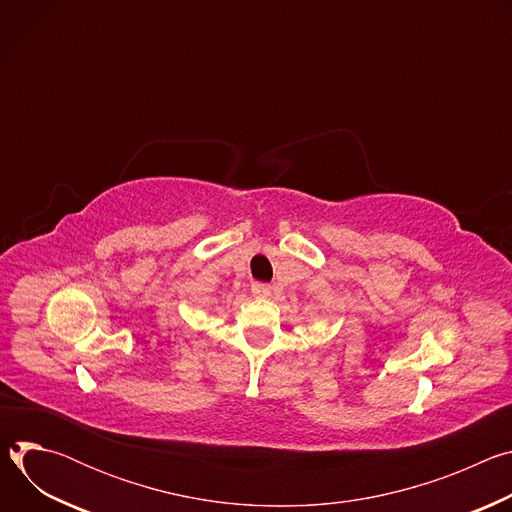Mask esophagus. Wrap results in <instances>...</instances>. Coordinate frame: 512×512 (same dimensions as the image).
Returning a JSON list of instances; mask_svg holds the SVG:
<instances>
[{
	"mask_svg": "<svg viewBox=\"0 0 512 512\" xmlns=\"http://www.w3.org/2000/svg\"><path fill=\"white\" fill-rule=\"evenodd\" d=\"M269 283H261V281H255L253 285H251V291L253 294H257V296H267L269 294Z\"/></svg>",
	"mask_w": 512,
	"mask_h": 512,
	"instance_id": "obj_1",
	"label": "esophagus"
}]
</instances>
